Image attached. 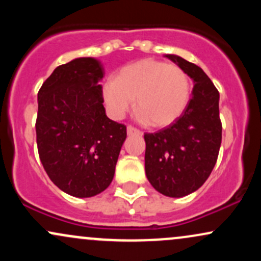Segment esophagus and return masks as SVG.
<instances>
[{"label":"esophagus","mask_w":261,"mask_h":261,"mask_svg":"<svg viewBox=\"0 0 261 261\" xmlns=\"http://www.w3.org/2000/svg\"><path fill=\"white\" fill-rule=\"evenodd\" d=\"M126 130H127L128 135H141V134H142V131H140L139 128L134 127L133 125H128V126L126 127Z\"/></svg>","instance_id":"obj_1"}]
</instances>
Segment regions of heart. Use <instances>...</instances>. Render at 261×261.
Instances as JSON below:
<instances>
[{"label":"heart","mask_w":261,"mask_h":261,"mask_svg":"<svg viewBox=\"0 0 261 261\" xmlns=\"http://www.w3.org/2000/svg\"><path fill=\"white\" fill-rule=\"evenodd\" d=\"M190 94V80L182 68L152 59L125 66L116 80H108L103 86L104 101L113 118H122L136 99L140 118L155 127L175 121Z\"/></svg>","instance_id":"obj_1"}]
</instances>
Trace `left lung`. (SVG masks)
Instances as JSON below:
<instances>
[{
  "label": "left lung",
  "instance_id": "obj_1",
  "mask_svg": "<svg viewBox=\"0 0 261 261\" xmlns=\"http://www.w3.org/2000/svg\"><path fill=\"white\" fill-rule=\"evenodd\" d=\"M194 81L193 95L182 114L169 126L145 134V169L158 193L182 197L207 180L222 141L220 93L199 66L180 56L166 55Z\"/></svg>",
  "mask_w": 261,
  "mask_h": 261
}]
</instances>
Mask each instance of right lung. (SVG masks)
Listing matches in <instances>:
<instances>
[{
  "instance_id": "add662e5",
  "label": "right lung",
  "mask_w": 261,
  "mask_h": 261,
  "mask_svg": "<svg viewBox=\"0 0 261 261\" xmlns=\"http://www.w3.org/2000/svg\"><path fill=\"white\" fill-rule=\"evenodd\" d=\"M104 68L93 58L54 70L39 89L35 122L39 157L51 181L68 195L91 197L109 187L126 126L103 106Z\"/></svg>"
}]
</instances>
